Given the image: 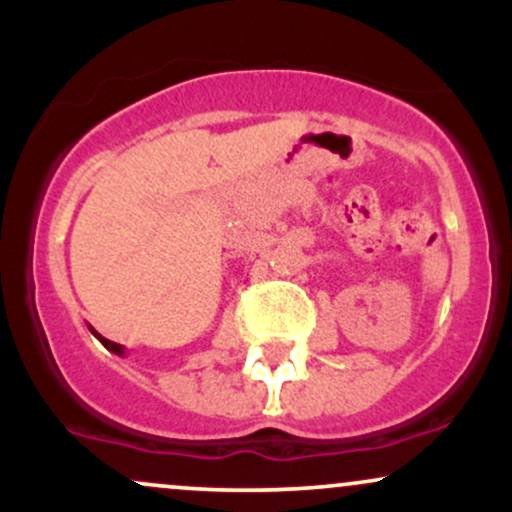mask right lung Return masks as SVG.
Here are the masks:
<instances>
[{
	"label": "right lung",
	"instance_id": "right-lung-1",
	"mask_svg": "<svg viewBox=\"0 0 512 512\" xmlns=\"http://www.w3.org/2000/svg\"><path fill=\"white\" fill-rule=\"evenodd\" d=\"M88 330H91V334H93V337H96V339H98V342H101V344L105 346V349H108V351H113V354H117V356H125V346H122V344H115V342H110V339H105V337H101V334H98L96 330H93V327H91V325H88Z\"/></svg>",
	"mask_w": 512,
	"mask_h": 512
}]
</instances>
